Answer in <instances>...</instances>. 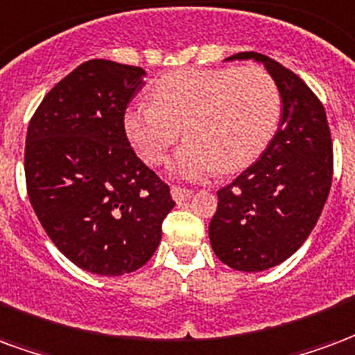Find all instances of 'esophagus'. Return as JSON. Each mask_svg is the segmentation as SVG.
Returning a JSON list of instances; mask_svg holds the SVG:
<instances>
[{"label": "esophagus", "mask_w": 355, "mask_h": 355, "mask_svg": "<svg viewBox=\"0 0 355 355\" xmlns=\"http://www.w3.org/2000/svg\"><path fill=\"white\" fill-rule=\"evenodd\" d=\"M170 193H172V198H174L175 202H185V200H189V198L193 196V191H191V189L180 187V185H172Z\"/></svg>", "instance_id": "obj_1"}]
</instances>
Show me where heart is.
Segmentation results:
<instances>
[{"mask_svg": "<svg viewBox=\"0 0 355 355\" xmlns=\"http://www.w3.org/2000/svg\"><path fill=\"white\" fill-rule=\"evenodd\" d=\"M151 100L128 107L126 136L147 164L159 166L183 128L187 139L168 170L189 181L253 162L282 111L280 89L261 66L178 69L153 85Z\"/></svg>", "mask_w": 355, "mask_h": 355, "instance_id": "obj_1", "label": "heart"}]
</instances>
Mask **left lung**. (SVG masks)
I'll return each mask as SVG.
<instances>
[{
  "instance_id": "8db88e82",
  "label": "left lung",
  "mask_w": 355,
  "mask_h": 355,
  "mask_svg": "<svg viewBox=\"0 0 355 355\" xmlns=\"http://www.w3.org/2000/svg\"><path fill=\"white\" fill-rule=\"evenodd\" d=\"M282 96L280 128L252 166L217 191L209 242L234 270L261 272L291 257L320 219L333 181V141L323 103L280 62L259 53Z\"/></svg>"
}]
</instances>
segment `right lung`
Returning a JSON list of instances; mask_svg holds the SVG:
<instances>
[{"label": "right lung", "mask_w": 355, "mask_h": 355, "mask_svg": "<svg viewBox=\"0 0 355 355\" xmlns=\"http://www.w3.org/2000/svg\"><path fill=\"white\" fill-rule=\"evenodd\" d=\"M146 71L89 60L46 92L28 124L26 189L54 245L83 270L134 272L151 259L170 187L130 147L124 113Z\"/></svg>", "instance_id": "right-lung-1"}]
</instances>
